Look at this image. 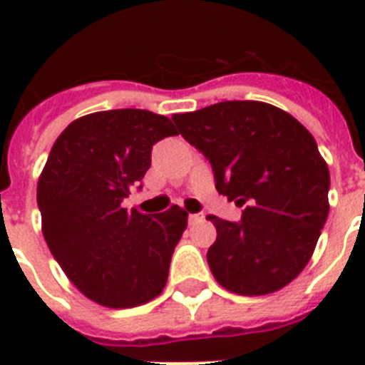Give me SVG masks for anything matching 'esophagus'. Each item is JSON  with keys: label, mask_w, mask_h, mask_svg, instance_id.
<instances>
[{"label": "esophagus", "mask_w": 365, "mask_h": 365, "mask_svg": "<svg viewBox=\"0 0 365 365\" xmlns=\"http://www.w3.org/2000/svg\"><path fill=\"white\" fill-rule=\"evenodd\" d=\"M205 220V214H189V223H197Z\"/></svg>", "instance_id": "34e87169"}]
</instances>
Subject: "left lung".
I'll return each instance as SVG.
<instances>
[{"label": "left lung", "mask_w": 365, "mask_h": 365, "mask_svg": "<svg viewBox=\"0 0 365 365\" xmlns=\"http://www.w3.org/2000/svg\"><path fill=\"white\" fill-rule=\"evenodd\" d=\"M172 121L210 160L217 193L244 206L239 223L206 217L217 231L206 254L214 278L239 295L284 288L312 257L329 212V170L311 132L255 100L220 102Z\"/></svg>", "instance_id": "8db88e82"}]
</instances>
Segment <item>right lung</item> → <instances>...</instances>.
I'll list each match as a JSON object with an SVG mask.
<instances>
[{"instance_id":"obj_1","label":"right lung","mask_w":365,"mask_h":365,"mask_svg":"<svg viewBox=\"0 0 365 365\" xmlns=\"http://www.w3.org/2000/svg\"><path fill=\"white\" fill-rule=\"evenodd\" d=\"M148 110L79 117L56 138L37 182L41 231L54 259L83 295L110 309L155 299L187 227L180 206L157 216L123 208L151 166L153 143L176 136Z\"/></svg>"}]
</instances>
